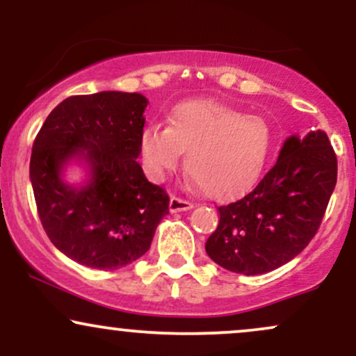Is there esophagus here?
<instances>
[{
    "mask_svg": "<svg viewBox=\"0 0 356 356\" xmlns=\"http://www.w3.org/2000/svg\"><path fill=\"white\" fill-rule=\"evenodd\" d=\"M194 207V204L186 201V199L182 197H175V195H172L170 197V202H169V209L170 212H182V211H189Z\"/></svg>",
    "mask_w": 356,
    "mask_h": 356,
    "instance_id": "obj_1",
    "label": "esophagus"
}]
</instances>
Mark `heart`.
Returning <instances> with one entry per match:
<instances>
[{
    "instance_id": "obj_1",
    "label": "heart",
    "mask_w": 356,
    "mask_h": 356,
    "mask_svg": "<svg viewBox=\"0 0 356 356\" xmlns=\"http://www.w3.org/2000/svg\"><path fill=\"white\" fill-rule=\"evenodd\" d=\"M271 129L263 117L212 100L175 105L170 125L154 122L142 130L147 174L162 181L181 164L212 199L243 194L259 179L271 150Z\"/></svg>"
}]
</instances>
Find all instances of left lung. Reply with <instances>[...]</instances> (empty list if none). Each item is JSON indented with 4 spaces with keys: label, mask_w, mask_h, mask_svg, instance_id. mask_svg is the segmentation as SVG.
<instances>
[{
    "label": "left lung",
    "mask_w": 356,
    "mask_h": 356,
    "mask_svg": "<svg viewBox=\"0 0 356 356\" xmlns=\"http://www.w3.org/2000/svg\"><path fill=\"white\" fill-rule=\"evenodd\" d=\"M337 170V154L323 130L289 137L254 189L218 207V229L207 239L206 252L219 266L246 276L283 266L316 234Z\"/></svg>",
    "instance_id": "8db88e82"
}]
</instances>
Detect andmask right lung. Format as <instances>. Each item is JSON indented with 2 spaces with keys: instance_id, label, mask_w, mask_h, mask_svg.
<instances>
[{
  "instance_id": "1",
  "label": "right lung",
  "mask_w": 356,
  "mask_h": 356,
  "mask_svg": "<svg viewBox=\"0 0 356 356\" xmlns=\"http://www.w3.org/2000/svg\"><path fill=\"white\" fill-rule=\"evenodd\" d=\"M140 93L68 97L51 110L33 142L30 179L43 229L56 249L87 268L118 269L149 251L169 195L147 181L137 157L145 125ZM72 158L90 179H60Z\"/></svg>"
}]
</instances>
